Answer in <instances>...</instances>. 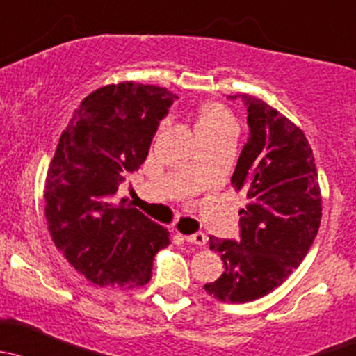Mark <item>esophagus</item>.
Here are the masks:
<instances>
[{"label":"esophagus","mask_w":356,"mask_h":356,"mask_svg":"<svg viewBox=\"0 0 356 356\" xmlns=\"http://www.w3.org/2000/svg\"><path fill=\"white\" fill-rule=\"evenodd\" d=\"M185 240L188 241V243H195L199 245V247H204L205 243H207V236L202 232L199 233H193V234H188V236H185Z\"/></svg>","instance_id":"esophagus-1"}]
</instances>
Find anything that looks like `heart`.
<instances>
[{
  "label": "heart",
  "instance_id": "1",
  "mask_svg": "<svg viewBox=\"0 0 356 356\" xmlns=\"http://www.w3.org/2000/svg\"><path fill=\"white\" fill-rule=\"evenodd\" d=\"M193 128L197 135L202 137L207 134H218V131L234 130L233 116L228 109L219 102H204L197 108L193 115Z\"/></svg>",
  "mask_w": 356,
  "mask_h": 356
}]
</instances>
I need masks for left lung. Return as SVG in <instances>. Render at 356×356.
<instances>
[{
  "label": "left lung",
  "mask_w": 356,
  "mask_h": 356,
  "mask_svg": "<svg viewBox=\"0 0 356 356\" xmlns=\"http://www.w3.org/2000/svg\"><path fill=\"white\" fill-rule=\"evenodd\" d=\"M248 138L232 183L250 204L241 209L240 240L209 236L225 273L204 289L221 302L247 303L284 283L309 254L322 216L312 147L305 134L260 99L241 94Z\"/></svg>",
  "instance_id": "1"
}]
</instances>
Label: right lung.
Segmentation results:
<instances>
[{
	"label": "right lung",
	"mask_w": 356,
	"mask_h": 356,
	"mask_svg": "<svg viewBox=\"0 0 356 356\" xmlns=\"http://www.w3.org/2000/svg\"><path fill=\"white\" fill-rule=\"evenodd\" d=\"M175 99L156 86L101 87L61 134L44 188L47 228L65 259L97 286H144L156 254L170 245L166 228L115 195L145 161Z\"/></svg>",
	"instance_id": "right-lung-1"
}]
</instances>
